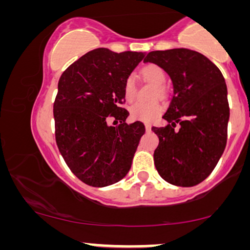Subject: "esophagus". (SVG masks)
<instances>
[{
    "instance_id": "34e87169",
    "label": "esophagus",
    "mask_w": 250,
    "mask_h": 250,
    "mask_svg": "<svg viewBox=\"0 0 250 250\" xmlns=\"http://www.w3.org/2000/svg\"><path fill=\"white\" fill-rule=\"evenodd\" d=\"M145 129H146V131H150V129H152V125H150L149 124H145Z\"/></svg>"
}]
</instances>
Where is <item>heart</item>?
Masks as SVG:
<instances>
[{"label": "heart", "mask_w": 250, "mask_h": 250, "mask_svg": "<svg viewBox=\"0 0 250 250\" xmlns=\"http://www.w3.org/2000/svg\"><path fill=\"white\" fill-rule=\"evenodd\" d=\"M142 76L144 78L149 80L157 86V91L160 95H163L165 88L164 83L167 82V75L161 66L156 64H148L142 69ZM137 93V83L136 78L133 75H129L126 77L124 83V96L125 101H132ZM130 117L133 120L152 122L159 117L163 112V105L160 102H136L129 108Z\"/></svg>", "instance_id": "obj_1"}]
</instances>
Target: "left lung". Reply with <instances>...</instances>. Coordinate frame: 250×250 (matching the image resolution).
<instances>
[{"mask_svg":"<svg viewBox=\"0 0 250 250\" xmlns=\"http://www.w3.org/2000/svg\"><path fill=\"white\" fill-rule=\"evenodd\" d=\"M144 62L161 66L173 83L163 115L168 125L152 128L160 139L156 170L168 184L198 185L212 173L227 145L230 108L224 77L205 55L188 48L149 52ZM177 123L181 128L174 130Z\"/></svg>","mask_w":250,"mask_h":250,"instance_id":"8db88e82","label":"left lung"}]
</instances>
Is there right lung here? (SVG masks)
Listing matches in <instances>:
<instances>
[{
	"label": "right lung",
	"instance_id": "add662e5",
	"mask_svg": "<svg viewBox=\"0 0 250 250\" xmlns=\"http://www.w3.org/2000/svg\"><path fill=\"white\" fill-rule=\"evenodd\" d=\"M144 56L100 47L60 77L53 105L56 145L72 173L86 185H113L131 167L145 125L125 124L129 112L121 105L125 80ZM111 118L117 126L107 124Z\"/></svg>",
	"mask_w": 250,
	"mask_h": 250
}]
</instances>
